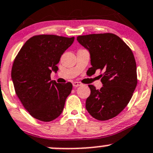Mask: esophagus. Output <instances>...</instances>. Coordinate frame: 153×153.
<instances>
[{
    "instance_id": "1",
    "label": "esophagus",
    "mask_w": 153,
    "mask_h": 153,
    "mask_svg": "<svg viewBox=\"0 0 153 153\" xmlns=\"http://www.w3.org/2000/svg\"><path fill=\"white\" fill-rule=\"evenodd\" d=\"M72 85H73L74 87L75 88V87H78V86H81V85H82V84H81V83H80V82H77V81H75V82L72 83Z\"/></svg>"
}]
</instances>
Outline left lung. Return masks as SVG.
<instances>
[{
  "label": "left lung",
  "instance_id": "1",
  "mask_svg": "<svg viewBox=\"0 0 153 153\" xmlns=\"http://www.w3.org/2000/svg\"><path fill=\"white\" fill-rule=\"evenodd\" d=\"M89 51L92 67L89 75L100 69L103 86L89 85L90 95L86 109L94 118L106 121L117 116L130 101L138 83L135 57L123 40L112 33L90 34L77 37Z\"/></svg>",
  "mask_w": 153,
  "mask_h": 153
}]
</instances>
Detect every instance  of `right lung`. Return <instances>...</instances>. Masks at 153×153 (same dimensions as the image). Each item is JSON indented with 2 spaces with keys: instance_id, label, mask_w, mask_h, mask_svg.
<instances>
[{
  "instance_id": "add662e5",
  "label": "right lung",
  "mask_w": 153,
  "mask_h": 153,
  "mask_svg": "<svg viewBox=\"0 0 153 153\" xmlns=\"http://www.w3.org/2000/svg\"><path fill=\"white\" fill-rule=\"evenodd\" d=\"M75 38L38 35L24 44L14 60L12 79L17 96L33 118L44 122L55 120L62 112L72 84L51 81L58 71L61 55Z\"/></svg>"
}]
</instances>
